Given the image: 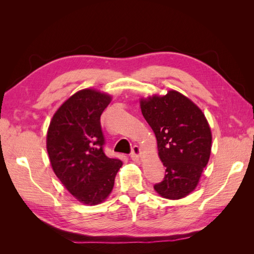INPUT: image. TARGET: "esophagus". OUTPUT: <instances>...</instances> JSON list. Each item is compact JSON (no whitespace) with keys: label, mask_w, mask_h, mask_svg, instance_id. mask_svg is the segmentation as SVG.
<instances>
[{"label":"esophagus","mask_w":254,"mask_h":254,"mask_svg":"<svg viewBox=\"0 0 254 254\" xmlns=\"http://www.w3.org/2000/svg\"><path fill=\"white\" fill-rule=\"evenodd\" d=\"M140 156H141L140 147H139V146H136V145L133 146L132 149H131V153H130V158H131L134 161H137V160H139Z\"/></svg>","instance_id":"esophagus-1"}]
</instances>
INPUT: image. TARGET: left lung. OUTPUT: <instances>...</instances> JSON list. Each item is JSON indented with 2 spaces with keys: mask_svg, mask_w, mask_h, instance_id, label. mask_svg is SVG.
<instances>
[{
  "mask_svg": "<svg viewBox=\"0 0 254 254\" xmlns=\"http://www.w3.org/2000/svg\"><path fill=\"white\" fill-rule=\"evenodd\" d=\"M144 119L157 137L159 157L165 166L163 181L153 189L166 199L193 191L211 155L212 134L204 114L177 91L141 99Z\"/></svg>",
  "mask_w": 254,
  "mask_h": 254,
  "instance_id": "obj_1",
  "label": "left lung"
}]
</instances>
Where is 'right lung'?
Returning <instances> with one entry per match:
<instances>
[{
    "instance_id": "obj_1",
    "label": "right lung",
    "mask_w": 254,
    "mask_h": 254,
    "mask_svg": "<svg viewBox=\"0 0 254 254\" xmlns=\"http://www.w3.org/2000/svg\"><path fill=\"white\" fill-rule=\"evenodd\" d=\"M110 102V95L96 90L78 91L54 114L48 130L53 171L83 204H98L109 196L123 164L104 152L101 115Z\"/></svg>"
}]
</instances>
